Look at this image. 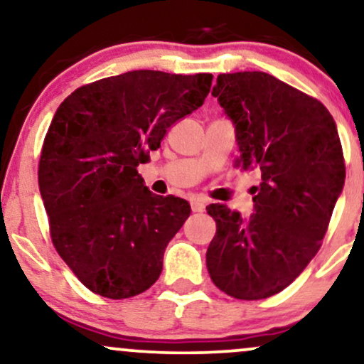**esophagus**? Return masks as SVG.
<instances>
[{"label": "esophagus", "mask_w": 364, "mask_h": 364, "mask_svg": "<svg viewBox=\"0 0 364 364\" xmlns=\"http://www.w3.org/2000/svg\"><path fill=\"white\" fill-rule=\"evenodd\" d=\"M191 210L195 211H203L205 210V201L200 200V198H196V200H191Z\"/></svg>", "instance_id": "obj_1"}]
</instances>
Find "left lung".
<instances>
[{
  "mask_svg": "<svg viewBox=\"0 0 364 364\" xmlns=\"http://www.w3.org/2000/svg\"><path fill=\"white\" fill-rule=\"evenodd\" d=\"M211 95L235 127L238 163L259 168L254 213L206 206V269L220 291L267 299L294 282L326 235L346 178L338 127L319 100L265 72L222 73Z\"/></svg>",
  "mask_w": 364,
  "mask_h": 364,
  "instance_id": "1",
  "label": "left lung"
}]
</instances>
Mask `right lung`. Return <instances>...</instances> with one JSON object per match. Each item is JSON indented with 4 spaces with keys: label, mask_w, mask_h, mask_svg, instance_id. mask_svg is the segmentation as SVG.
<instances>
[{
    "label": "right lung",
    "mask_w": 364,
    "mask_h": 364,
    "mask_svg": "<svg viewBox=\"0 0 364 364\" xmlns=\"http://www.w3.org/2000/svg\"><path fill=\"white\" fill-rule=\"evenodd\" d=\"M211 79L132 70L80 87L55 112L40 195L58 255L92 292L127 299L158 280L191 206L151 193L137 166L173 124L203 105Z\"/></svg>",
    "instance_id": "1"
}]
</instances>
